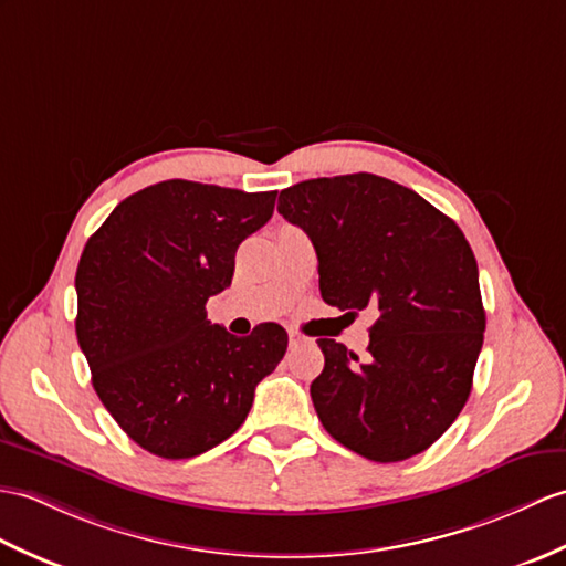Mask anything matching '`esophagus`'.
<instances>
[{"label":"esophagus","instance_id":"obj_1","mask_svg":"<svg viewBox=\"0 0 566 566\" xmlns=\"http://www.w3.org/2000/svg\"><path fill=\"white\" fill-rule=\"evenodd\" d=\"M308 343H311V339L306 335H301L296 331H289V345H292V347H301V345H308Z\"/></svg>","mask_w":566,"mask_h":566}]
</instances>
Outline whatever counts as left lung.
<instances>
[{
  "label": "left lung",
  "instance_id": "8db88e82",
  "mask_svg": "<svg viewBox=\"0 0 566 566\" xmlns=\"http://www.w3.org/2000/svg\"><path fill=\"white\" fill-rule=\"evenodd\" d=\"M277 212L308 233L321 296L376 308L369 359L318 339L311 384L325 431L376 463L427 451L461 415L484 339L478 260L453 219L374 174L313 178L280 192Z\"/></svg>",
  "mask_w": 566,
  "mask_h": 566
}]
</instances>
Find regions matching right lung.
Returning a JSON list of instances; mask_svg holds the SVG:
<instances>
[{"label":"right lung","instance_id":"right-lung-1","mask_svg":"<svg viewBox=\"0 0 566 566\" xmlns=\"http://www.w3.org/2000/svg\"><path fill=\"white\" fill-rule=\"evenodd\" d=\"M277 192L164 180L117 205L76 268V339L105 410L168 461L229 439L277 369L286 331L235 337L207 321L231 284L235 251L265 227Z\"/></svg>","mask_w":566,"mask_h":566}]
</instances>
